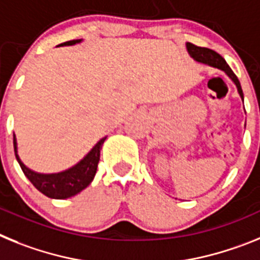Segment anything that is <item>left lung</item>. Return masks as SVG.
<instances>
[{
	"label": "left lung",
	"mask_w": 260,
	"mask_h": 260,
	"mask_svg": "<svg viewBox=\"0 0 260 260\" xmlns=\"http://www.w3.org/2000/svg\"><path fill=\"white\" fill-rule=\"evenodd\" d=\"M186 47H187V51H188L189 56H191L193 60H196V61H199V62H203V64H208V65H211V67L218 68V69H221V71H224L225 73H226L228 76L232 78V81L236 83L239 95H241V98H242V101H243V91H242V87H241V83H239L237 76L233 73V71L230 69V67L226 64V61H225L222 56H220L217 52L212 51V49H209V48H204V47L195 46V44H192V43H187Z\"/></svg>",
	"instance_id": "1"
}]
</instances>
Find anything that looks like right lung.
I'll return each mask as SVG.
<instances>
[{"label": "right lung", "mask_w": 260, "mask_h": 260, "mask_svg": "<svg viewBox=\"0 0 260 260\" xmlns=\"http://www.w3.org/2000/svg\"><path fill=\"white\" fill-rule=\"evenodd\" d=\"M78 40H69L60 46H73L76 43H80ZM106 137L99 140L96 145L87 153V155L80 161L76 166L57 174H39L30 170L23 165V162L19 159L17 154V141L14 136V152L17 161L21 166L23 174L28 178L31 183L35 186L36 189H39L40 192L52 199H68L81 192L83 188H86L91 180L94 179L98 168L99 157H101V149H102L103 143Z\"/></svg>", "instance_id": "right-lung-1"}]
</instances>
